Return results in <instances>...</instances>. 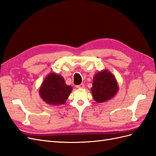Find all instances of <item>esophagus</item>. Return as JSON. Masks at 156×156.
Listing matches in <instances>:
<instances>
[{
  "instance_id": "1",
  "label": "esophagus",
  "mask_w": 156,
  "mask_h": 156,
  "mask_svg": "<svg viewBox=\"0 0 156 156\" xmlns=\"http://www.w3.org/2000/svg\"><path fill=\"white\" fill-rule=\"evenodd\" d=\"M83 87H84V84L83 83H81V84L76 86V88L78 89H83Z\"/></svg>"
}]
</instances>
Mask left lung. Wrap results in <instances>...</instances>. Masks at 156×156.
<instances>
[{
	"label": "left lung",
	"instance_id": "1",
	"mask_svg": "<svg viewBox=\"0 0 156 156\" xmlns=\"http://www.w3.org/2000/svg\"><path fill=\"white\" fill-rule=\"evenodd\" d=\"M119 91L118 82L115 76L107 69L94 75L91 94L97 103L105 102L112 99Z\"/></svg>",
	"mask_w": 156,
	"mask_h": 156
}]
</instances>
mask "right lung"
Wrapping results in <instances>:
<instances>
[{
  "mask_svg": "<svg viewBox=\"0 0 156 156\" xmlns=\"http://www.w3.org/2000/svg\"><path fill=\"white\" fill-rule=\"evenodd\" d=\"M72 90L73 87L66 84L62 76L51 73L44 78L39 93L47 104L59 106L66 103Z\"/></svg>",
  "mask_w": 156,
  "mask_h": 156,
  "instance_id": "1",
  "label": "right lung"
}]
</instances>
